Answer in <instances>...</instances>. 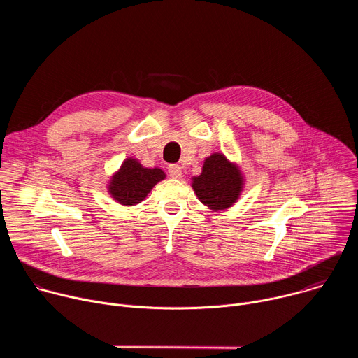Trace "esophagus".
Listing matches in <instances>:
<instances>
[{
	"mask_svg": "<svg viewBox=\"0 0 358 358\" xmlns=\"http://www.w3.org/2000/svg\"><path fill=\"white\" fill-rule=\"evenodd\" d=\"M167 170H169V176H170L171 178H180V177L182 176L181 167H180L178 164H170Z\"/></svg>",
	"mask_w": 358,
	"mask_h": 358,
	"instance_id": "obj_1",
	"label": "esophagus"
}]
</instances>
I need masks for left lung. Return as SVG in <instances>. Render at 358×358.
<instances>
[{
    "instance_id": "1",
    "label": "left lung",
    "mask_w": 358,
    "mask_h": 358,
    "mask_svg": "<svg viewBox=\"0 0 358 358\" xmlns=\"http://www.w3.org/2000/svg\"><path fill=\"white\" fill-rule=\"evenodd\" d=\"M192 188L202 203L218 211L231 207L238 199L242 177L234 164L217 152L203 163L201 176L194 178Z\"/></svg>"
}]
</instances>
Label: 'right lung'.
I'll use <instances>...</instances> for the list:
<instances>
[{
    "mask_svg": "<svg viewBox=\"0 0 358 358\" xmlns=\"http://www.w3.org/2000/svg\"><path fill=\"white\" fill-rule=\"evenodd\" d=\"M166 174L160 169H144L138 162L130 159L122 164L119 173L110 182V194L123 206L141 202Z\"/></svg>",
    "mask_w": 358,
    "mask_h": 358,
    "instance_id": "1",
    "label": "right lung"
}]
</instances>
